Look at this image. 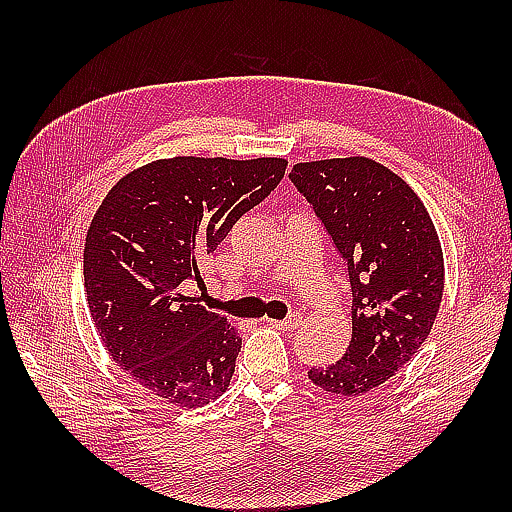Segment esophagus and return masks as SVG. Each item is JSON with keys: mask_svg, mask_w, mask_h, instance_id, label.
Returning a JSON list of instances; mask_svg holds the SVG:
<instances>
[{"mask_svg": "<svg viewBox=\"0 0 512 512\" xmlns=\"http://www.w3.org/2000/svg\"><path fill=\"white\" fill-rule=\"evenodd\" d=\"M270 325H273V328H279V330H297L299 325H301V314L299 312H292V314H288L286 319H281V321H277V319H270L268 321Z\"/></svg>", "mask_w": 512, "mask_h": 512, "instance_id": "esophagus-1", "label": "esophagus"}]
</instances>
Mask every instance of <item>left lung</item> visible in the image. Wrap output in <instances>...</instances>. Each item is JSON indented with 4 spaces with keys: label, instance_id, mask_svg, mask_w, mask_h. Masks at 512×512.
<instances>
[{
    "label": "left lung",
    "instance_id": "1",
    "mask_svg": "<svg viewBox=\"0 0 512 512\" xmlns=\"http://www.w3.org/2000/svg\"><path fill=\"white\" fill-rule=\"evenodd\" d=\"M290 180L332 237L352 286L347 352L308 376L330 394L361 396L411 361L438 317L436 226L405 180L363 156L299 162Z\"/></svg>",
    "mask_w": 512,
    "mask_h": 512
}]
</instances>
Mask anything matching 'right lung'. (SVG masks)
<instances>
[{
	"instance_id": "right-lung-1",
	"label": "right lung",
	"mask_w": 512,
	"mask_h": 512,
	"mask_svg": "<svg viewBox=\"0 0 512 512\" xmlns=\"http://www.w3.org/2000/svg\"><path fill=\"white\" fill-rule=\"evenodd\" d=\"M284 158L178 156L114 184L88 228L83 286L112 361L165 402L202 407L231 383L242 339L182 295L198 259L284 178Z\"/></svg>"
}]
</instances>
